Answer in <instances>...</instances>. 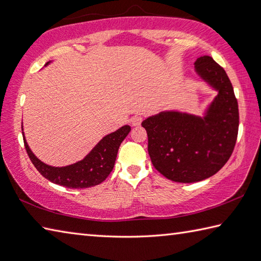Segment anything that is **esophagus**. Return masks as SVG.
Wrapping results in <instances>:
<instances>
[{"mask_svg": "<svg viewBox=\"0 0 261 261\" xmlns=\"http://www.w3.org/2000/svg\"><path fill=\"white\" fill-rule=\"evenodd\" d=\"M141 122H142V118L140 115H135L134 118L131 119V123H132V125H135V126L140 125Z\"/></svg>", "mask_w": 261, "mask_h": 261, "instance_id": "obj_1", "label": "esophagus"}]
</instances>
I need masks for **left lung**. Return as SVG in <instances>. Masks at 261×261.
I'll return each instance as SVG.
<instances>
[{
  "instance_id": "1",
  "label": "left lung",
  "mask_w": 261,
  "mask_h": 261,
  "mask_svg": "<svg viewBox=\"0 0 261 261\" xmlns=\"http://www.w3.org/2000/svg\"><path fill=\"white\" fill-rule=\"evenodd\" d=\"M195 70L219 91L204 118L162 112L141 123L154 168L178 182H195L218 173L233 152L239 129L238 101L225 70L210 56L197 58Z\"/></svg>"
}]
</instances>
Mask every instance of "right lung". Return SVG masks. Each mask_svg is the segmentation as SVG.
<instances>
[{
    "label": "right lung",
    "instance_id": "1",
    "mask_svg": "<svg viewBox=\"0 0 261 261\" xmlns=\"http://www.w3.org/2000/svg\"><path fill=\"white\" fill-rule=\"evenodd\" d=\"M130 130L129 125H124L105 136L84 159L66 167H53L43 164L32 153L24 138L23 141L28 156L45 178L68 188H87L101 184L110 175L114 167L121 142Z\"/></svg>",
    "mask_w": 261,
    "mask_h": 261
}]
</instances>
